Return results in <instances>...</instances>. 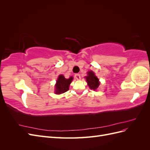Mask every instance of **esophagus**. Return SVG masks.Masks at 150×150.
Instances as JSON below:
<instances>
[{
	"label": "esophagus",
	"mask_w": 150,
	"mask_h": 150,
	"mask_svg": "<svg viewBox=\"0 0 150 150\" xmlns=\"http://www.w3.org/2000/svg\"><path fill=\"white\" fill-rule=\"evenodd\" d=\"M75 78L76 79H79L81 78V76L79 74H75Z\"/></svg>",
	"instance_id": "obj_1"
}]
</instances>
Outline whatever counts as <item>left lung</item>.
<instances>
[{
    "instance_id": "obj_1",
    "label": "left lung",
    "mask_w": 150,
    "mask_h": 150,
    "mask_svg": "<svg viewBox=\"0 0 150 150\" xmlns=\"http://www.w3.org/2000/svg\"><path fill=\"white\" fill-rule=\"evenodd\" d=\"M85 78L86 79V82H87L88 85L91 89H93L95 91L99 87V84H100L99 79L92 71L88 72V76H86Z\"/></svg>"
}]
</instances>
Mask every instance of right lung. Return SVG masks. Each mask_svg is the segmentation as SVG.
Masks as SVG:
<instances>
[{
	"instance_id": "right-lung-1",
	"label": "right lung",
	"mask_w": 150,
	"mask_h": 150,
	"mask_svg": "<svg viewBox=\"0 0 150 150\" xmlns=\"http://www.w3.org/2000/svg\"><path fill=\"white\" fill-rule=\"evenodd\" d=\"M73 78L70 77L69 79H66L63 75H59L55 84V94H60L67 91L69 89V85Z\"/></svg>"
}]
</instances>
